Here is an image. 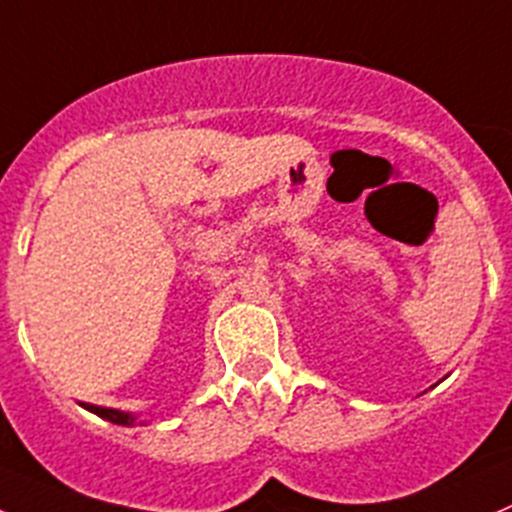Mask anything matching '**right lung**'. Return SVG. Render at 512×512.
Wrapping results in <instances>:
<instances>
[{
    "label": "right lung",
    "mask_w": 512,
    "mask_h": 512,
    "mask_svg": "<svg viewBox=\"0 0 512 512\" xmlns=\"http://www.w3.org/2000/svg\"><path fill=\"white\" fill-rule=\"evenodd\" d=\"M87 410L95 412L97 417H102V420L113 422V425H125L130 427L135 422L133 415H128V412H120V410H110V407H97V405H87Z\"/></svg>",
    "instance_id": "1"
}]
</instances>
